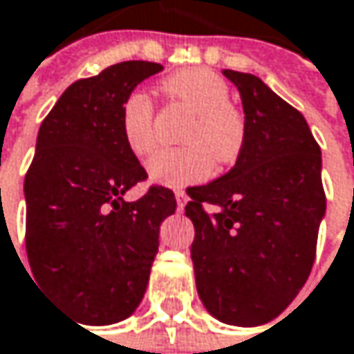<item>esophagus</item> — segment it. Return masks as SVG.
<instances>
[{
  "instance_id": "obj_1",
  "label": "esophagus",
  "mask_w": 354,
  "mask_h": 354,
  "mask_svg": "<svg viewBox=\"0 0 354 354\" xmlns=\"http://www.w3.org/2000/svg\"><path fill=\"white\" fill-rule=\"evenodd\" d=\"M175 200H177V206H179V210L183 212V208H185V202H187V196H185V192H183V189H175Z\"/></svg>"
}]
</instances>
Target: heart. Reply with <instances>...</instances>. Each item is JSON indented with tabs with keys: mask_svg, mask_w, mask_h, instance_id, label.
I'll return each mask as SVG.
<instances>
[{
	"mask_svg": "<svg viewBox=\"0 0 354 354\" xmlns=\"http://www.w3.org/2000/svg\"><path fill=\"white\" fill-rule=\"evenodd\" d=\"M162 90L183 102L194 115L183 136L185 148L160 150L148 162V177L160 185H189L204 181L218 165L233 162L245 140V121L241 113L229 104L231 92L225 80L208 70H183L162 82ZM152 100L146 92H131L121 106V136L136 156L154 150L156 138L152 129Z\"/></svg>",
	"mask_w": 354,
	"mask_h": 354,
	"instance_id": "obj_1",
	"label": "heart"
}]
</instances>
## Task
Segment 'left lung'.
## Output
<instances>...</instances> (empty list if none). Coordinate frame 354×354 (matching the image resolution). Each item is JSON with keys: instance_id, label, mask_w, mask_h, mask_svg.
Instances as JSON below:
<instances>
[{"instance_id": "obj_1", "label": "left lung", "mask_w": 354, "mask_h": 354, "mask_svg": "<svg viewBox=\"0 0 354 354\" xmlns=\"http://www.w3.org/2000/svg\"><path fill=\"white\" fill-rule=\"evenodd\" d=\"M245 115V140L229 173L187 187L192 262L206 311L256 328L303 288L326 216L322 150L305 117L254 74L223 70Z\"/></svg>"}]
</instances>
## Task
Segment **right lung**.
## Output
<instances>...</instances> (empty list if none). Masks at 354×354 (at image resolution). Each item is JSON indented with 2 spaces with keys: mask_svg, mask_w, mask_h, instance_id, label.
I'll return each instance as SVG.
<instances>
[{
  "mask_svg": "<svg viewBox=\"0 0 354 354\" xmlns=\"http://www.w3.org/2000/svg\"><path fill=\"white\" fill-rule=\"evenodd\" d=\"M160 64L121 62L78 80L41 123L24 179L26 254L37 284L86 326L129 317L144 299L175 194H125L146 171L121 136L123 100Z\"/></svg>",
  "mask_w": 354,
  "mask_h": 354,
  "instance_id": "right-lung-1",
  "label": "right lung"
}]
</instances>
